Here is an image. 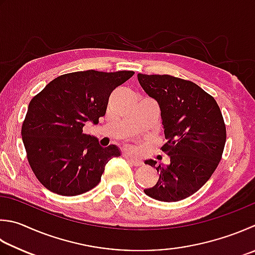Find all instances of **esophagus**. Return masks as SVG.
Wrapping results in <instances>:
<instances>
[{
	"mask_svg": "<svg viewBox=\"0 0 255 255\" xmlns=\"http://www.w3.org/2000/svg\"><path fill=\"white\" fill-rule=\"evenodd\" d=\"M126 158L134 166H141L143 164V162L141 160H138V158H135V157H133V156L128 155V154L126 155Z\"/></svg>",
	"mask_w": 255,
	"mask_h": 255,
	"instance_id": "34e87169",
	"label": "esophagus"
}]
</instances>
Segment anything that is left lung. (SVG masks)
<instances>
[{"label":"left lung","mask_w":255,"mask_h":255,"mask_svg":"<svg viewBox=\"0 0 255 255\" xmlns=\"http://www.w3.org/2000/svg\"><path fill=\"white\" fill-rule=\"evenodd\" d=\"M137 80L160 105L166 140L161 150L170 156L166 166L145 162L160 176L144 193L163 202L184 200L208 182L222 158L227 141L222 112L212 95L191 81L141 73Z\"/></svg>","instance_id":"left-lung-1"}]
</instances>
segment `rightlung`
<instances>
[{"instance_id":"add662e5","label":"right lung","mask_w":255,"mask_h":255,"mask_svg":"<svg viewBox=\"0 0 255 255\" xmlns=\"http://www.w3.org/2000/svg\"><path fill=\"white\" fill-rule=\"evenodd\" d=\"M133 74L73 72L57 76L31 100L21 134L28 164L47 190L75 196L100 183L105 164L120 151L115 145L101 147L83 127L99 123L110 94Z\"/></svg>"}]
</instances>
